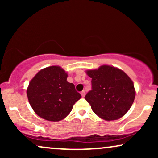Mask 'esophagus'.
Returning a JSON list of instances; mask_svg holds the SVG:
<instances>
[{
  "label": "esophagus",
  "instance_id": "esophagus-1",
  "mask_svg": "<svg viewBox=\"0 0 158 158\" xmlns=\"http://www.w3.org/2000/svg\"><path fill=\"white\" fill-rule=\"evenodd\" d=\"M81 97H85V90H82V91L81 92Z\"/></svg>",
  "mask_w": 158,
  "mask_h": 158
}]
</instances>
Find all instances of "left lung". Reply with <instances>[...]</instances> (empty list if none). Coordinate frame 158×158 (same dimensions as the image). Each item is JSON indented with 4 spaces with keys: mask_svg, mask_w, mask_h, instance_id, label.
Returning <instances> with one entry per match:
<instances>
[{
    "mask_svg": "<svg viewBox=\"0 0 158 158\" xmlns=\"http://www.w3.org/2000/svg\"><path fill=\"white\" fill-rule=\"evenodd\" d=\"M86 73L92 79V90L85 99L94 113L106 121L123 117L135 98V86L130 77L122 70L110 65L88 70Z\"/></svg>",
    "mask_w": 158,
    "mask_h": 158,
    "instance_id": "1",
    "label": "left lung"
}]
</instances>
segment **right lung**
I'll use <instances>...</instances> for the list:
<instances>
[{
	"mask_svg": "<svg viewBox=\"0 0 158 158\" xmlns=\"http://www.w3.org/2000/svg\"><path fill=\"white\" fill-rule=\"evenodd\" d=\"M68 73L59 66H50L38 72L27 90L29 102L38 116L58 122L72 110L81 97L73 83L67 81Z\"/></svg>",
	"mask_w": 158,
	"mask_h": 158,
	"instance_id": "obj_1",
	"label": "right lung"
}]
</instances>
